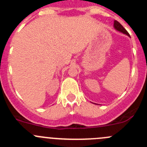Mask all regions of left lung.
<instances>
[{"mask_svg":"<svg viewBox=\"0 0 147 147\" xmlns=\"http://www.w3.org/2000/svg\"><path fill=\"white\" fill-rule=\"evenodd\" d=\"M114 29H115L116 30H117V31L120 32V33H123V34L127 35V36H129V37H130V35H129V33H127V30H126L123 28V26H122V25H121L120 23H119V22L116 21V20H115V21H114Z\"/></svg>","mask_w":147,"mask_h":147,"instance_id":"obj_1","label":"left lung"}]
</instances>
